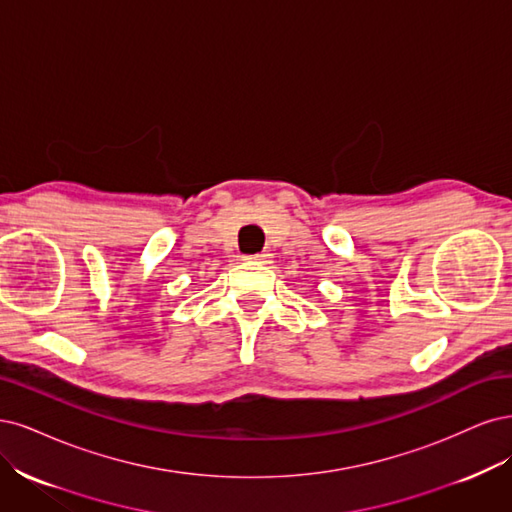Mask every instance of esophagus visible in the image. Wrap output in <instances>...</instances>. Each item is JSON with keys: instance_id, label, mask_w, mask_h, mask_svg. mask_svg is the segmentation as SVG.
Returning <instances> with one entry per match:
<instances>
[{"instance_id": "34e87169", "label": "esophagus", "mask_w": 512, "mask_h": 512, "mask_svg": "<svg viewBox=\"0 0 512 512\" xmlns=\"http://www.w3.org/2000/svg\"><path fill=\"white\" fill-rule=\"evenodd\" d=\"M253 263H263V266H268V263H272V255L270 253H259V255H249L246 257Z\"/></svg>"}]
</instances>
